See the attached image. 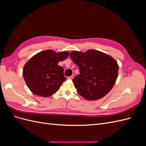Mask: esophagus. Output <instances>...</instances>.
Masks as SVG:
<instances>
[{
    "mask_svg": "<svg viewBox=\"0 0 146 146\" xmlns=\"http://www.w3.org/2000/svg\"><path fill=\"white\" fill-rule=\"evenodd\" d=\"M73 78H74V76H71L68 77V79H69V80H72Z\"/></svg>",
    "mask_w": 146,
    "mask_h": 146,
    "instance_id": "34e87169",
    "label": "esophagus"
}]
</instances>
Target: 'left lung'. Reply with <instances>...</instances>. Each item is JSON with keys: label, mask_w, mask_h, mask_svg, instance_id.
Here are the masks:
<instances>
[{"label": "left lung", "mask_w": 146, "mask_h": 146, "mask_svg": "<svg viewBox=\"0 0 146 146\" xmlns=\"http://www.w3.org/2000/svg\"><path fill=\"white\" fill-rule=\"evenodd\" d=\"M70 57L79 68L80 74L72 80L78 93L88 100L102 98L114 86L119 66L113 57L97 50H74Z\"/></svg>", "instance_id": "1"}]
</instances>
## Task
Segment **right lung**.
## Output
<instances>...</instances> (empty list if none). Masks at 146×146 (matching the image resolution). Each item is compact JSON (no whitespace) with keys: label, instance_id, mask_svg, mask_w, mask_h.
I'll return each mask as SVG.
<instances>
[{"label":"right lung","instance_id":"1","mask_svg":"<svg viewBox=\"0 0 146 146\" xmlns=\"http://www.w3.org/2000/svg\"><path fill=\"white\" fill-rule=\"evenodd\" d=\"M69 54L46 50L35 55L25 63L23 75L33 94L47 98L58 91L66 78L63 68L58 64L67 58Z\"/></svg>","mask_w":146,"mask_h":146}]
</instances>
